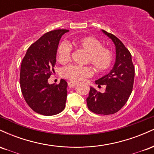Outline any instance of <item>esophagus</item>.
Masks as SVG:
<instances>
[{
	"label": "esophagus",
	"mask_w": 154,
	"mask_h": 154,
	"mask_svg": "<svg viewBox=\"0 0 154 154\" xmlns=\"http://www.w3.org/2000/svg\"><path fill=\"white\" fill-rule=\"evenodd\" d=\"M76 85H77V83H76V82H68L69 87H70V88L75 87Z\"/></svg>",
	"instance_id": "1"
}]
</instances>
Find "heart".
Segmentation results:
<instances>
[{
	"mask_svg": "<svg viewBox=\"0 0 154 154\" xmlns=\"http://www.w3.org/2000/svg\"><path fill=\"white\" fill-rule=\"evenodd\" d=\"M76 45L88 53L86 62L90 63L98 72H106L114 63V54L109 48L103 47V44L93 37H83L76 41ZM72 48L66 42H62L57 48V59L60 63H64L70 59ZM61 76L69 80L77 82L93 74L89 66H80L69 64L63 67L61 72Z\"/></svg>",
	"mask_w": 154,
	"mask_h": 154,
	"instance_id": "obj_1",
	"label": "heart"
}]
</instances>
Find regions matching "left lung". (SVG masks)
I'll use <instances>...</instances> for the list:
<instances>
[{"label": "left lung", "instance_id": "obj_1", "mask_svg": "<svg viewBox=\"0 0 154 154\" xmlns=\"http://www.w3.org/2000/svg\"><path fill=\"white\" fill-rule=\"evenodd\" d=\"M116 46V61L109 74L95 81L98 88L106 87L104 93L91 87L87 98L88 109L97 114L109 115L119 111L128 101L133 88L135 68L132 56L122 42L115 35L102 30Z\"/></svg>", "mask_w": 154, "mask_h": 154}]
</instances>
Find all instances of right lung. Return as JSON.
Masks as SVG:
<instances>
[{"mask_svg":"<svg viewBox=\"0 0 154 154\" xmlns=\"http://www.w3.org/2000/svg\"><path fill=\"white\" fill-rule=\"evenodd\" d=\"M68 29H56L44 34L32 44L23 58L20 87L24 100L38 114L52 116L65 108L67 82L50 85L48 79L54 72L59 40Z\"/></svg>","mask_w":154,"mask_h":154,"instance_id":"1","label":"right lung"}]
</instances>
